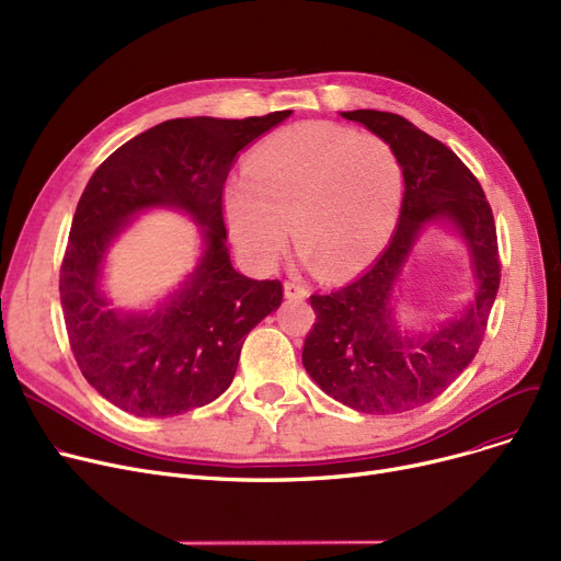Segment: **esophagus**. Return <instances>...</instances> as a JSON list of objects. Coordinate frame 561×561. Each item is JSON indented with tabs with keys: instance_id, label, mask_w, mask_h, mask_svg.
<instances>
[{
	"instance_id": "34e87169",
	"label": "esophagus",
	"mask_w": 561,
	"mask_h": 561,
	"mask_svg": "<svg viewBox=\"0 0 561 561\" xmlns=\"http://www.w3.org/2000/svg\"><path fill=\"white\" fill-rule=\"evenodd\" d=\"M284 294H286V298L302 300V298H307L309 288H307V284L302 279H286L284 282Z\"/></svg>"
}]
</instances>
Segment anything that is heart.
<instances>
[{
  "mask_svg": "<svg viewBox=\"0 0 561 561\" xmlns=\"http://www.w3.org/2000/svg\"><path fill=\"white\" fill-rule=\"evenodd\" d=\"M401 167L389 144L334 124H302L259 141L225 213L238 248L261 265L286 250L290 220L309 261L330 277L369 265L392 238Z\"/></svg>",
  "mask_w": 561,
  "mask_h": 561,
  "instance_id": "1",
  "label": "heart"
}]
</instances>
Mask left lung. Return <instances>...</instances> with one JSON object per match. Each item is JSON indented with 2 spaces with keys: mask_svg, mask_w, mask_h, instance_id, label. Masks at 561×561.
Here are the masks:
<instances>
[{
  "mask_svg": "<svg viewBox=\"0 0 561 561\" xmlns=\"http://www.w3.org/2000/svg\"><path fill=\"white\" fill-rule=\"evenodd\" d=\"M369 128L403 169L399 227L367 273L330 296H311L316 323L302 348L307 374L325 394L367 415L420 408L466 371L489 325L500 288V254L491 204L470 169L408 118L378 112H341ZM447 219L467 240L478 277L473 302L426 333H399L388 298L421 229Z\"/></svg>",
  "mask_w": 561,
  "mask_h": 561,
  "instance_id": "8db88e82",
  "label": "left lung"
}]
</instances>
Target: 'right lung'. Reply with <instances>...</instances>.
<instances>
[{
  "label": "right lung",
  "instance_id": "right-lung-1",
  "mask_svg": "<svg viewBox=\"0 0 561 561\" xmlns=\"http://www.w3.org/2000/svg\"><path fill=\"white\" fill-rule=\"evenodd\" d=\"M290 116L172 118L126 141L93 172L59 273L70 351L87 382L135 417H176L231 385L250 330L282 305L279 279L233 271L222 192L238 151ZM181 207L205 227L203 261L156 312H116L100 290L111 240L139 209Z\"/></svg>",
  "mask_w": 561,
  "mask_h": 561
}]
</instances>
